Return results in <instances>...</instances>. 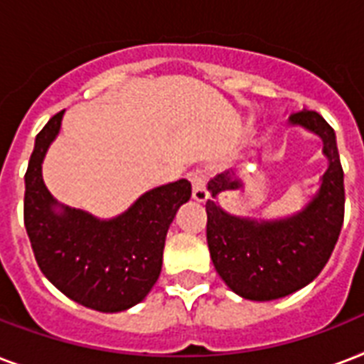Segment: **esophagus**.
<instances>
[{"instance_id": "obj_1", "label": "esophagus", "mask_w": 364, "mask_h": 364, "mask_svg": "<svg viewBox=\"0 0 364 364\" xmlns=\"http://www.w3.org/2000/svg\"><path fill=\"white\" fill-rule=\"evenodd\" d=\"M191 183H193V198L196 202H205L210 198V193L205 188V176L202 170H194L191 176H188Z\"/></svg>"}]
</instances>
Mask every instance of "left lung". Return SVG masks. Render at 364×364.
<instances>
[{"mask_svg":"<svg viewBox=\"0 0 364 364\" xmlns=\"http://www.w3.org/2000/svg\"><path fill=\"white\" fill-rule=\"evenodd\" d=\"M289 124L302 126L323 139L328 168L317 194L294 215L274 221L236 217L205 202L208 247L217 274L242 299L276 300L314 282L331 259L344 223V170L336 136L316 111H299ZM242 187L234 173H219L208 183L213 198Z\"/></svg>","mask_w":364,"mask_h":364,"instance_id":"obj_1","label":"left lung"}]
</instances>
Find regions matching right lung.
Masks as SVG:
<instances>
[{"label": "right lung", "instance_id": "obj_1", "mask_svg": "<svg viewBox=\"0 0 364 364\" xmlns=\"http://www.w3.org/2000/svg\"><path fill=\"white\" fill-rule=\"evenodd\" d=\"M64 111L45 124L26 171L24 225L41 272L68 299L90 310H128L141 302L162 270V251L177 210L191 198L179 179L141 194L109 221L60 205L45 187L41 164Z\"/></svg>", "mask_w": 364, "mask_h": 364}]
</instances>
